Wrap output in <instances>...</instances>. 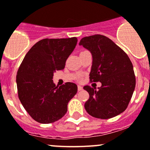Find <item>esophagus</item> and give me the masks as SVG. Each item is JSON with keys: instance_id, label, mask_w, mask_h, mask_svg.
Wrapping results in <instances>:
<instances>
[{"instance_id": "34e87169", "label": "esophagus", "mask_w": 150, "mask_h": 150, "mask_svg": "<svg viewBox=\"0 0 150 150\" xmlns=\"http://www.w3.org/2000/svg\"><path fill=\"white\" fill-rule=\"evenodd\" d=\"M83 89V88L81 86H78V91H82V90Z\"/></svg>"}]
</instances>
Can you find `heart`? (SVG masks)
<instances>
[{
  "label": "heart",
  "mask_w": 150,
  "mask_h": 150,
  "mask_svg": "<svg viewBox=\"0 0 150 150\" xmlns=\"http://www.w3.org/2000/svg\"><path fill=\"white\" fill-rule=\"evenodd\" d=\"M79 79H80V77H79Z\"/></svg>",
  "instance_id": "b5f03b06"
}]
</instances>
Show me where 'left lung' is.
<instances>
[{
    "label": "left lung",
    "instance_id": "1",
    "mask_svg": "<svg viewBox=\"0 0 150 150\" xmlns=\"http://www.w3.org/2000/svg\"><path fill=\"white\" fill-rule=\"evenodd\" d=\"M80 45L92 54L90 81L100 82L98 90L83 87L89 93L85 108L91 116L111 119L127 109L136 86L133 65L128 55L109 38L100 34L83 37Z\"/></svg>",
    "mask_w": 150,
    "mask_h": 150
}]
</instances>
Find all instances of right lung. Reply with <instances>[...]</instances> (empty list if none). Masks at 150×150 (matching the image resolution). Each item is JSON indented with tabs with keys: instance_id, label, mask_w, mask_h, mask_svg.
Segmentation results:
<instances>
[{
	"instance_id": "1",
	"label": "right lung",
	"mask_w": 150,
	"mask_h": 150,
	"mask_svg": "<svg viewBox=\"0 0 150 150\" xmlns=\"http://www.w3.org/2000/svg\"><path fill=\"white\" fill-rule=\"evenodd\" d=\"M76 37L44 39L34 45L23 58L16 75L18 96L34 120L50 124L67 111V104L77 93L78 86L67 82L56 86L54 72L63 70L75 48Z\"/></svg>"
}]
</instances>
